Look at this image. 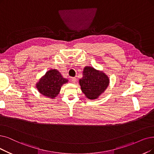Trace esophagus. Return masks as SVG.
<instances>
[{"label":"esophagus","mask_w":154,"mask_h":154,"mask_svg":"<svg viewBox=\"0 0 154 154\" xmlns=\"http://www.w3.org/2000/svg\"><path fill=\"white\" fill-rule=\"evenodd\" d=\"M71 82H72V83H75L76 82V78H75V77H73V78H71Z\"/></svg>","instance_id":"esophagus-1"}]
</instances>
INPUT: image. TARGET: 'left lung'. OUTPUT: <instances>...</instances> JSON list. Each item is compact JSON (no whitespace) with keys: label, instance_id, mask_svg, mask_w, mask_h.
I'll use <instances>...</instances> for the list:
<instances>
[{"label":"left lung","instance_id":"1","mask_svg":"<svg viewBox=\"0 0 154 154\" xmlns=\"http://www.w3.org/2000/svg\"><path fill=\"white\" fill-rule=\"evenodd\" d=\"M109 83L108 77L94 67H85L83 78L79 79L82 91L90 99H95L104 91Z\"/></svg>","mask_w":154,"mask_h":154}]
</instances>
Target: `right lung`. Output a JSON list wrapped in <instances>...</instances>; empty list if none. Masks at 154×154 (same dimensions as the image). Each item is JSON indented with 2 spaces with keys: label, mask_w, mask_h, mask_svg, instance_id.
Segmentation results:
<instances>
[{
  "label": "right lung",
  "mask_w": 154,
  "mask_h": 154,
  "mask_svg": "<svg viewBox=\"0 0 154 154\" xmlns=\"http://www.w3.org/2000/svg\"><path fill=\"white\" fill-rule=\"evenodd\" d=\"M67 82V79L61 76L57 70L51 69L40 79L36 88L42 95L54 98L59 94L61 86Z\"/></svg>",
  "instance_id": "add662e5"
}]
</instances>
